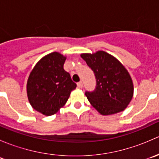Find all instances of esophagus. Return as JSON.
Instances as JSON below:
<instances>
[{
  "mask_svg": "<svg viewBox=\"0 0 159 159\" xmlns=\"http://www.w3.org/2000/svg\"><path fill=\"white\" fill-rule=\"evenodd\" d=\"M77 85H78V87L79 88V89H81V88H82V86H83L82 81H79V82H78V84H77Z\"/></svg>",
  "mask_w": 159,
  "mask_h": 159,
  "instance_id": "obj_1",
  "label": "esophagus"
}]
</instances>
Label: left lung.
<instances>
[{
  "label": "left lung",
  "instance_id": "left-lung-1",
  "mask_svg": "<svg viewBox=\"0 0 159 159\" xmlns=\"http://www.w3.org/2000/svg\"><path fill=\"white\" fill-rule=\"evenodd\" d=\"M81 57L94 71L96 89L85 95L101 115L123 111L132 99L134 85L128 70L114 56L103 51L83 53Z\"/></svg>",
  "mask_w": 159,
  "mask_h": 159
}]
</instances>
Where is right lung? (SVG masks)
I'll return each mask as SVG.
<instances>
[{
  "instance_id": "right-lung-1",
  "label": "right lung",
  "mask_w": 159,
  "mask_h": 159,
  "mask_svg": "<svg viewBox=\"0 0 159 159\" xmlns=\"http://www.w3.org/2000/svg\"><path fill=\"white\" fill-rule=\"evenodd\" d=\"M67 57L59 52L47 54L35 65L27 82L29 103L46 116L57 113L65 105L76 84L64 70Z\"/></svg>"
}]
</instances>
